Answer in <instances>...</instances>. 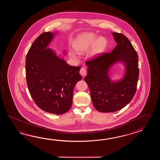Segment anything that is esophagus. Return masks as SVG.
<instances>
[{
    "mask_svg": "<svg viewBox=\"0 0 160 160\" xmlns=\"http://www.w3.org/2000/svg\"><path fill=\"white\" fill-rule=\"evenodd\" d=\"M80 74L82 75V77H85L86 75H87V71H86V69L84 68H82L80 70Z\"/></svg>",
    "mask_w": 160,
    "mask_h": 160,
    "instance_id": "1",
    "label": "esophagus"
}]
</instances>
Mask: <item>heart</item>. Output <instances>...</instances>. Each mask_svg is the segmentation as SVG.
Here are the masks:
<instances>
[{"instance_id":"heart-1","label":"heart","mask_w":160,"mask_h":160,"mask_svg":"<svg viewBox=\"0 0 160 160\" xmlns=\"http://www.w3.org/2000/svg\"><path fill=\"white\" fill-rule=\"evenodd\" d=\"M108 42L104 37H98L94 33L88 32L82 34L77 38L73 48L79 54L87 52L91 48L90 54L92 57H96L101 54L105 50ZM69 55L73 59H77V54L75 51L70 50Z\"/></svg>"}]
</instances>
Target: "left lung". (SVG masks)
Segmentation results:
<instances>
[{
    "mask_svg": "<svg viewBox=\"0 0 160 160\" xmlns=\"http://www.w3.org/2000/svg\"><path fill=\"white\" fill-rule=\"evenodd\" d=\"M112 34L117 43L112 51L86 62L88 75L84 79L93 105L99 112H115L126 106L136 93L138 79V60L135 49L123 34ZM117 62L124 65L125 72L122 79L113 81L109 73Z\"/></svg>",
    "mask_w": 160,
    "mask_h": 160,
    "instance_id": "left-lung-1",
    "label": "left lung"
}]
</instances>
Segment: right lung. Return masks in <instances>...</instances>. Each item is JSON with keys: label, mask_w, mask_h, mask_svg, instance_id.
I'll return each instance as SVG.
<instances>
[{"label": "right lung", "mask_w": 160, "mask_h": 160, "mask_svg": "<svg viewBox=\"0 0 160 160\" xmlns=\"http://www.w3.org/2000/svg\"><path fill=\"white\" fill-rule=\"evenodd\" d=\"M57 34L44 32L33 42L26 58V76L37 105L46 112L60 115L71 108L73 90L82 77L81 67L70 66L63 55L58 56L48 48Z\"/></svg>", "instance_id": "add662e5"}]
</instances>
